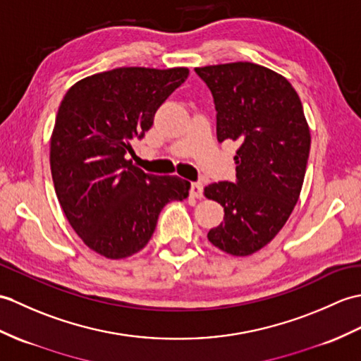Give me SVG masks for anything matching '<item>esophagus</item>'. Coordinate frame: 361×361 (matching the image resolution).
Instances as JSON below:
<instances>
[{
    "mask_svg": "<svg viewBox=\"0 0 361 361\" xmlns=\"http://www.w3.org/2000/svg\"><path fill=\"white\" fill-rule=\"evenodd\" d=\"M190 197L201 198L203 197V184L201 183H192L190 184Z\"/></svg>",
    "mask_w": 361,
    "mask_h": 361,
    "instance_id": "obj_1",
    "label": "esophagus"
}]
</instances>
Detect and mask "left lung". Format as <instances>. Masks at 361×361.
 I'll return each instance as SVG.
<instances>
[{"mask_svg": "<svg viewBox=\"0 0 361 361\" xmlns=\"http://www.w3.org/2000/svg\"><path fill=\"white\" fill-rule=\"evenodd\" d=\"M214 95L216 138L237 141V181L204 188L224 207V221L207 233L233 257L252 255L286 224L298 201L311 132L290 82L249 61L195 67Z\"/></svg>", "mask_w": 361, "mask_h": 361, "instance_id": "1", "label": "left lung"}]
</instances>
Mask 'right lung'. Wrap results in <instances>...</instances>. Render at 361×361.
<instances>
[{
	"mask_svg": "<svg viewBox=\"0 0 361 361\" xmlns=\"http://www.w3.org/2000/svg\"><path fill=\"white\" fill-rule=\"evenodd\" d=\"M188 67H118L66 92L50 137V172L72 229L97 254L128 258L145 247L169 201L190 183L145 173L128 160L157 109L186 81Z\"/></svg>",
	"mask_w": 361,
	"mask_h": 361,
	"instance_id": "1",
	"label": "right lung"
}]
</instances>
